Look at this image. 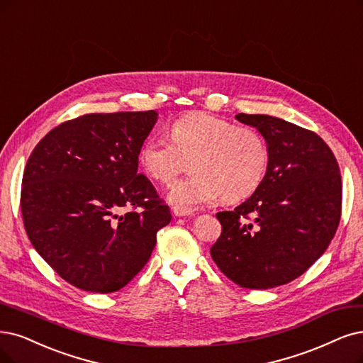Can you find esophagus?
I'll list each match as a JSON object with an SVG mask.
<instances>
[{
	"instance_id": "34e87169",
	"label": "esophagus",
	"mask_w": 363,
	"mask_h": 363,
	"mask_svg": "<svg viewBox=\"0 0 363 363\" xmlns=\"http://www.w3.org/2000/svg\"><path fill=\"white\" fill-rule=\"evenodd\" d=\"M173 213L177 217H185V216H193V211L182 206H173Z\"/></svg>"
}]
</instances>
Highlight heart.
I'll list each match as a JSON object with an SVG mask.
<instances>
[{
	"label": "heart",
	"instance_id": "heart-1",
	"mask_svg": "<svg viewBox=\"0 0 363 363\" xmlns=\"http://www.w3.org/2000/svg\"><path fill=\"white\" fill-rule=\"evenodd\" d=\"M170 140L151 136L139 147V164L147 177L169 184L191 161V177L174 182L169 200L191 208L212 203L221 196L235 203L257 190L267 164L269 147L251 127L236 125L206 112H189L170 125Z\"/></svg>",
	"mask_w": 363,
	"mask_h": 363
}]
</instances>
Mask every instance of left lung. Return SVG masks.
Listing matches in <instances>:
<instances>
[{
	"label": "left lung",
	"instance_id": "left-lung-1",
	"mask_svg": "<svg viewBox=\"0 0 363 363\" xmlns=\"http://www.w3.org/2000/svg\"><path fill=\"white\" fill-rule=\"evenodd\" d=\"M269 147L257 190L217 213L211 257L235 284L266 290L290 283L326 251L341 220L338 161L318 134L269 115L238 113Z\"/></svg>",
	"mask_w": 363,
	"mask_h": 363
}]
</instances>
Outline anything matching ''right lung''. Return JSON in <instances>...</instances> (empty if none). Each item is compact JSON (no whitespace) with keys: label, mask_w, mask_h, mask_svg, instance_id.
Listing matches in <instances>:
<instances>
[{"label":"right lung","mask_w":363,"mask_h":363,"mask_svg":"<svg viewBox=\"0 0 363 363\" xmlns=\"http://www.w3.org/2000/svg\"><path fill=\"white\" fill-rule=\"evenodd\" d=\"M155 111L88 113L65 121L26 161L21 211L26 235L72 286L112 293L151 257L170 209L138 172Z\"/></svg>","instance_id":"1"}]
</instances>
